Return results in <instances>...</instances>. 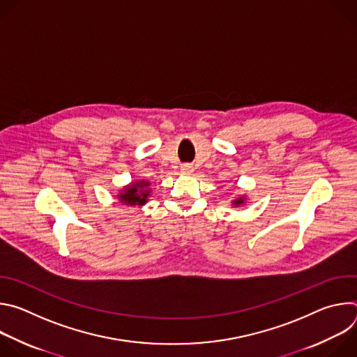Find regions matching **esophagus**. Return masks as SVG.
<instances>
[{"instance_id":"1","label":"esophagus","mask_w":357,"mask_h":357,"mask_svg":"<svg viewBox=\"0 0 357 357\" xmlns=\"http://www.w3.org/2000/svg\"><path fill=\"white\" fill-rule=\"evenodd\" d=\"M181 172L185 175H190V174H193V167L190 164H183L181 167Z\"/></svg>"}]
</instances>
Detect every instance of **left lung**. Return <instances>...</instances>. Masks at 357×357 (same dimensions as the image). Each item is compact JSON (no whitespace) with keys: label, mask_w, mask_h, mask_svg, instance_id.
Here are the masks:
<instances>
[{"label":"left lung","mask_w":357,"mask_h":357,"mask_svg":"<svg viewBox=\"0 0 357 357\" xmlns=\"http://www.w3.org/2000/svg\"><path fill=\"white\" fill-rule=\"evenodd\" d=\"M245 200H247V196H245V195H240V196H236L230 203H231V205H233L234 208H238V206L244 205Z\"/></svg>","instance_id":"8db88e82"}]
</instances>
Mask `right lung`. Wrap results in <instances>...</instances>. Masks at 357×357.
Instances as JSON below:
<instances>
[{
	"instance_id": "1",
	"label": "right lung",
	"mask_w": 357,
	"mask_h": 357,
	"mask_svg": "<svg viewBox=\"0 0 357 357\" xmlns=\"http://www.w3.org/2000/svg\"><path fill=\"white\" fill-rule=\"evenodd\" d=\"M151 182L145 179H135L131 183L123 186V189L119 192L117 199L124 206H144L151 197Z\"/></svg>"
}]
</instances>
